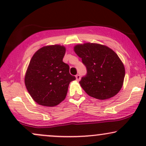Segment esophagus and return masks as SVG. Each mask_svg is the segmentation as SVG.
I'll return each instance as SVG.
<instances>
[{"mask_svg": "<svg viewBox=\"0 0 146 146\" xmlns=\"http://www.w3.org/2000/svg\"><path fill=\"white\" fill-rule=\"evenodd\" d=\"M75 78H76V80L77 81H80V75H75Z\"/></svg>", "mask_w": 146, "mask_h": 146, "instance_id": "34e87169", "label": "esophagus"}]
</instances>
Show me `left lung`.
Wrapping results in <instances>:
<instances>
[{
  "label": "left lung",
  "instance_id": "8db88e82",
  "mask_svg": "<svg viewBox=\"0 0 146 146\" xmlns=\"http://www.w3.org/2000/svg\"><path fill=\"white\" fill-rule=\"evenodd\" d=\"M74 51L86 66L87 74L80 86L89 96L107 100L116 95L123 86L125 68L113 50L105 45L87 42L77 44Z\"/></svg>",
  "mask_w": 146,
  "mask_h": 146
}]
</instances>
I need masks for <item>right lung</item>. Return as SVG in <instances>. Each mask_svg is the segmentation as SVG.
<instances>
[{"label":"right lung","instance_id":"add662e5","mask_svg":"<svg viewBox=\"0 0 146 146\" xmlns=\"http://www.w3.org/2000/svg\"><path fill=\"white\" fill-rule=\"evenodd\" d=\"M66 48L59 44L38 49L31 58L25 76L31 97L38 104L53 107L61 103L67 94L68 85L75 80L69 66L62 61Z\"/></svg>","mask_w":146,"mask_h":146}]
</instances>
